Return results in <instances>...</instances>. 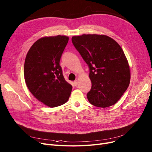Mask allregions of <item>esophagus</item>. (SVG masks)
Segmentation results:
<instances>
[{"label": "esophagus", "mask_w": 152, "mask_h": 152, "mask_svg": "<svg viewBox=\"0 0 152 152\" xmlns=\"http://www.w3.org/2000/svg\"><path fill=\"white\" fill-rule=\"evenodd\" d=\"M73 84H74V85H75V86H77V85L78 84V81H77V80H76L75 81H74V83H73Z\"/></svg>", "instance_id": "esophagus-1"}]
</instances>
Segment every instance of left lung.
Returning <instances> with one entry per match:
<instances>
[{"label":"left lung","mask_w":152,"mask_h":152,"mask_svg":"<svg viewBox=\"0 0 152 152\" xmlns=\"http://www.w3.org/2000/svg\"><path fill=\"white\" fill-rule=\"evenodd\" d=\"M71 41L89 68V102L101 108L115 105L131 79L128 61L120 45L105 35L83 34L72 37Z\"/></svg>","instance_id":"obj_1"}]
</instances>
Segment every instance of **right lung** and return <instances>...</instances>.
Instances as JSON below:
<instances>
[{
	"instance_id": "right-lung-1",
	"label": "right lung",
	"mask_w": 152,
	"mask_h": 152,
	"mask_svg": "<svg viewBox=\"0 0 152 152\" xmlns=\"http://www.w3.org/2000/svg\"><path fill=\"white\" fill-rule=\"evenodd\" d=\"M69 37H44L29 50L24 65V76L31 93L44 105L53 108L65 103L72 90L63 75L60 61Z\"/></svg>"
}]
</instances>
